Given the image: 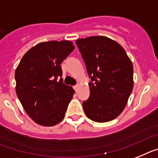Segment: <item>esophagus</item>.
<instances>
[{"instance_id": "1", "label": "esophagus", "mask_w": 158, "mask_h": 158, "mask_svg": "<svg viewBox=\"0 0 158 158\" xmlns=\"http://www.w3.org/2000/svg\"><path fill=\"white\" fill-rule=\"evenodd\" d=\"M79 84H77L76 86H75V87H74V89H75V90L76 91V92H77L78 90H79Z\"/></svg>"}]
</instances>
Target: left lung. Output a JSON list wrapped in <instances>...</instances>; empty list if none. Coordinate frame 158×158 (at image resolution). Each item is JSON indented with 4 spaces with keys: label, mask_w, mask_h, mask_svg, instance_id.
Returning <instances> with one entry per match:
<instances>
[{
    "label": "left lung",
    "mask_w": 158,
    "mask_h": 158,
    "mask_svg": "<svg viewBox=\"0 0 158 158\" xmlns=\"http://www.w3.org/2000/svg\"><path fill=\"white\" fill-rule=\"evenodd\" d=\"M90 77V97L83 103L87 117L113 120L125 109L134 87V68L118 43L102 35L75 41Z\"/></svg>",
    "instance_id": "8db88e82"
}]
</instances>
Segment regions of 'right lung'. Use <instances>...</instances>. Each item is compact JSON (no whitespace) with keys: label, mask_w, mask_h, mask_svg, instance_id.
Listing matches in <instances>:
<instances>
[{"label":"right lung","mask_w":158,"mask_h":158,"mask_svg":"<svg viewBox=\"0 0 158 158\" xmlns=\"http://www.w3.org/2000/svg\"><path fill=\"white\" fill-rule=\"evenodd\" d=\"M74 49L69 40L42 42L30 48L17 66L16 94L35 123L52 127L64 119L75 90L63 83L60 64Z\"/></svg>","instance_id":"add662e5"}]
</instances>
